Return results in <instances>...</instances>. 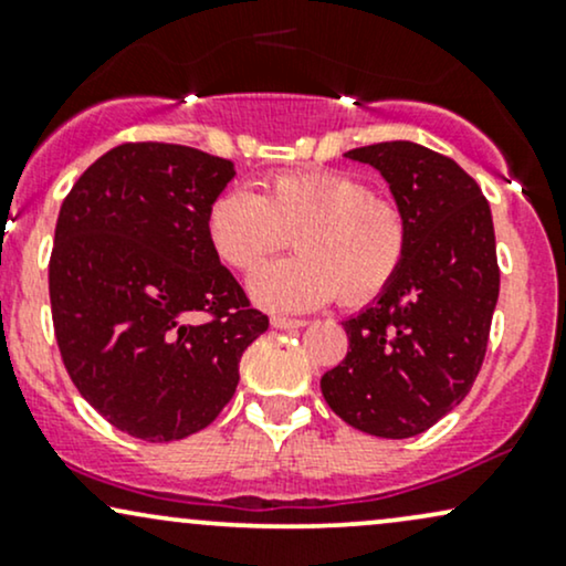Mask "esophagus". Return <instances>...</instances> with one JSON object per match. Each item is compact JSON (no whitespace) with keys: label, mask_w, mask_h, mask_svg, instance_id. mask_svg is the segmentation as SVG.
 Segmentation results:
<instances>
[{"label":"esophagus","mask_w":566,"mask_h":566,"mask_svg":"<svg viewBox=\"0 0 566 566\" xmlns=\"http://www.w3.org/2000/svg\"><path fill=\"white\" fill-rule=\"evenodd\" d=\"M271 327H276V329H301V327H305V319H287V316H274V319H271Z\"/></svg>","instance_id":"1"}]
</instances>
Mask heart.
Wrapping results in <instances>:
<instances>
[{"instance_id":"heart-1","label":"heart","mask_w":566,"mask_h":566,"mask_svg":"<svg viewBox=\"0 0 566 566\" xmlns=\"http://www.w3.org/2000/svg\"><path fill=\"white\" fill-rule=\"evenodd\" d=\"M207 242L229 269L247 271L295 233L297 258L265 263L247 292L274 314H305L335 297L367 303L399 274L407 220L350 172H279L263 193L244 186L220 191L205 216Z\"/></svg>"}]
</instances>
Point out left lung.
<instances>
[{
	"label": "left lung",
	"mask_w": 566,
	"mask_h": 566,
	"mask_svg": "<svg viewBox=\"0 0 566 566\" xmlns=\"http://www.w3.org/2000/svg\"><path fill=\"white\" fill-rule=\"evenodd\" d=\"M343 157L375 167L407 220L399 274L343 322L348 354L324 373L335 415L369 437H418L476 380L497 305L495 226L482 188L458 161L412 140Z\"/></svg>",
	"instance_id": "obj_1"
}]
</instances>
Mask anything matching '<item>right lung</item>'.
Returning a JSON list of instances; mask_svg holds the SVG:
<instances>
[{
    "mask_svg": "<svg viewBox=\"0 0 566 566\" xmlns=\"http://www.w3.org/2000/svg\"><path fill=\"white\" fill-rule=\"evenodd\" d=\"M233 175L199 148L125 143L82 172L57 216L50 305L63 365L135 439L165 444L210 426L244 348L269 329L207 242V207Z\"/></svg>",
    "mask_w": 566,
    "mask_h": 566,
    "instance_id": "add662e5",
    "label": "right lung"
}]
</instances>
